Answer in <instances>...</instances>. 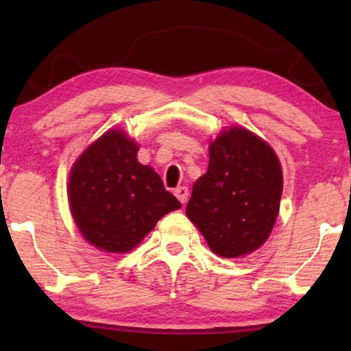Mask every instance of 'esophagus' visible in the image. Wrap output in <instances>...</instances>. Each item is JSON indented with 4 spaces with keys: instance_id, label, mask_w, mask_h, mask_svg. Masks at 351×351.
<instances>
[{
    "instance_id": "34e87169",
    "label": "esophagus",
    "mask_w": 351,
    "mask_h": 351,
    "mask_svg": "<svg viewBox=\"0 0 351 351\" xmlns=\"http://www.w3.org/2000/svg\"><path fill=\"white\" fill-rule=\"evenodd\" d=\"M174 195L179 198L182 204H185L186 199H189V189H186V186H177L174 190Z\"/></svg>"
}]
</instances>
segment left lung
Returning <instances> with one entry per match:
<instances>
[{
    "mask_svg": "<svg viewBox=\"0 0 351 351\" xmlns=\"http://www.w3.org/2000/svg\"><path fill=\"white\" fill-rule=\"evenodd\" d=\"M282 171L265 141L244 128L225 129L209 145L208 172L193 184L186 215L220 257L262 246L275 227Z\"/></svg>",
    "mask_w": 351,
    "mask_h": 351,
    "instance_id": "left-lung-1",
    "label": "left lung"
}]
</instances>
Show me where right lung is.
Here are the masks:
<instances>
[{
    "label": "right lung",
    "mask_w": 351,
    "mask_h": 351,
    "mask_svg": "<svg viewBox=\"0 0 351 351\" xmlns=\"http://www.w3.org/2000/svg\"><path fill=\"white\" fill-rule=\"evenodd\" d=\"M137 143L110 129L86 148L69 177V203L86 241L105 252H129L158 220L182 208L150 166L137 161Z\"/></svg>",
    "instance_id": "obj_1"
}]
</instances>
